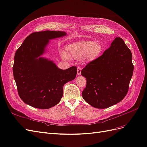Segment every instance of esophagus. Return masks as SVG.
Listing matches in <instances>:
<instances>
[{
  "mask_svg": "<svg viewBox=\"0 0 147 147\" xmlns=\"http://www.w3.org/2000/svg\"><path fill=\"white\" fill-rule=\"evenodd\" d=\"M77 74L79 76L81 74V68H80V67H78V68H77Z\"/></svg>",
  "mask_w": 147,
  "mask_h": 147,
  "instance_id": "34e87169",
  "label": "esophagus"
}]
</instances>
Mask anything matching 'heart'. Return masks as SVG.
<instances>
[{"mask_svg":"<svg viewBox=\"0 0 147 147\" xmlns=\"http://www.w3.org/2000/svg\"><path fill=\"white\" fill-rule=\"evenodd\" d=\"M102 51V46L100 42L83 40L72 42L67 47L68 55L75 59H84L90 61L97 59ZM63 57L67 58L65 55Z\"/></svg>","mask_w":147,"mask_h":147,"instance_id":"1","label":"heart"}]
</instances>
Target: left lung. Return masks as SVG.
Masks as SVG:
<instances>
[{"mask_svg":"<svg viewBox=\"0 0 147 147\" xmlns=\"http://www.w3.org/2000/svg\"><path fill=\"white\" fill-rule=\"evenodd\" d=\"M133 71L131 51L121 38H115L102 55L82 69L87 80L84 99L97 109L116 105L128 92Z\"/></svg>","mask_w":147,"mask_h":147,"instance_id":"8db88e82","label":"left lung"}]
</instances>
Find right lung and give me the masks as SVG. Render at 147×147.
<instances>
[{
    "label": "right lung",
    "mask_w": 147,
    "mask_h": 147,
    "mask_svg": "<svg viewBox=\"0 0 147 147\" xmlns=\"http://www.w3.org/2000/svg\"><path fill=\"white\" fill-rule=\"evenodd\" d=\"M66 35L61 31L32 33L17 49L13 76L19 96L27 105L41 109L55 106L63 96L64 84L76 76V67L61 69L53 61L40 57L49 40Z\"/></svg>",
    "instance_id": "1"
}]
</instances>
